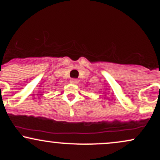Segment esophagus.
I'll return each instance as SVG.
<instances>
[{
    "mask_svg": "<svg viewBox=\"0 0 160 160\" xmlns=\"http://www.w3.org/2000/svg\"><path fill=\"white\" fill-rule=\"evenodd\" d=\"M71 82L73 84H78L79 82V80H78V79H71Z\"/></svg>",
    "mask_w": 160,
    "mask_h": 160,
    "instance_id": "34e87169",
    "label": "esophagus"
}]
</instances>
